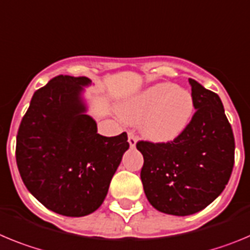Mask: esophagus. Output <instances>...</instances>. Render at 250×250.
I'll return each mask as SVG.
<instances>
[{
    "instance_id": "obj_1",
    "label": "esophagus",
    "mask_w": 250,
    "mask_h": 250,
    "mask_svg": "<svg viewBox=\"0 0 250 250\" xmlns=\"http://www.w3.org/2000/svg\"><path fill=\"white\" fill-rule=\"evenodd\" d=\"M128 143H129V146L132 148L136 147L137 137L134 136V133H133V132H132V130H129V132H128Z\"/></svg>"
}]
</instances>
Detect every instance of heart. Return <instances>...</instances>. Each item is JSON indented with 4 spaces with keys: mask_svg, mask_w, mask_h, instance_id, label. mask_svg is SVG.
<instances>
[{
    "mask_svg": "<svg viewBox=\"0 0 250 250\" xmlns=\"http://www.w3.org/2000/svg\"><path fill=\"white\" fill-rule=\"evenodd\" d=\"M194 111L189 91L173 83H158L125 103L121 114L138 123L142 133L154 142H169L183 133Z\"/></svg>",
    "mask_w": 250,
    "mask_h": 250,
    "instance_id": "obj_1",
    "label": "heart"
}]
</instances>
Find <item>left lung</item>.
I'll return each instance as SVG.
<instances>
[{"label":"left lung","instance_id":"8db88e82","mask_svg":"<svg viewBox=\"0 0 250 250\" xmlns=\"http://www.w3.org/2000/svg\"><path fill=\"white\" fill-rule=\"evenodd\" d=\"M189 84L195 112L183 133L166 143L137 142L146 197L159 212L182 217L212 203L234 166V136L219 96L192 78Z\"/></svg>","mask_w":250,"mask_h":250}]
</instances>
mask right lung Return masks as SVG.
<instances>
[{"mask_svg":"<svg viewBox=\"0 0 250 250\" xmlns=\"http://www.w3.org/2000/svg\"><path fill=\"white\" fill-rule=\"evenodd\" d=\"M87 77L57 76L37 89L21 121L16 162L24 186L46 208L83 217L101 207L129 148L125 132L104 137L86 114Z\"/></svg>","mask_w":250,"mask_h":250,"instance_id":"right-lung-1","label":"right lung"}]
</instances>
